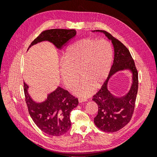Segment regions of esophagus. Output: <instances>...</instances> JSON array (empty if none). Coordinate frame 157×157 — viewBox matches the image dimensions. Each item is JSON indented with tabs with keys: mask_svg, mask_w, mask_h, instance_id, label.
Here are the masks:
<instances>
[{
	"mask_svg": "<svg viewBox=\"0 0 157 157\" xmlns=\"http://www.w3.org/2000/svg\"><path fill=\"white\" fill-rule=\"evenodd\" d=\"M78 101H79V103H84V102H86V99H83V98H79L78 99Z\"/></svg>",
	"mask_w": 157,
	"mask_h": 157,
	"instance_id": "esophagus-1",
	"label": "esophagus"
}]
</instances>
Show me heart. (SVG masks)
Returning <instances> with one entry per match:
<instances>
[{
	"label": "heart",
	"mask_w": 157,
	"mask_h": 157,
	"mask_svg": "<svg viewBox=\"0 0 157 157\" xmlns=\"http://www.w3.org/2000/svg\"><path fill=\"white\" fill-rule=\"evenodd\" d=\"M112 61V51L106 40L84 39L71 45L66 51L64 63L59 67L61 79L67 89L81 80L74 90L76 95L90 96L106 78Z\"/></svg>",
	"instance_id": "obj_1"
}]
</instances>
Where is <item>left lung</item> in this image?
<instances>
[{"label": "left lung", "mask_w": 157, "mask_h": 157, "mask_svg": "<svg viewBox=\"0 0 157 157\" xmlns=\"http://www.w3.org/2000/svg\"><path fill=\"white\" fill-rule=\"evenodd\" d=\"M92 32L103 33L111 42L114 51L113 63L108 77L101 89L93 98L98 106V115L94 118V123L103 132H116L129 123L132 117L138 88V71L129 50L120 41L105 31ZM125 70H129L131 73V85L126 94L118 97L109 90V82L114 74Z\"/></svg>", "instance_id": "1"}]
</instances>
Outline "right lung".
Masks as SVG:
<instances>
[{
	"instance_id": "1",
	"label": "right lung",
	"mask_w": 157,
	"mask_h": 157,
	"mask_svg": "<svg viewBox=\"0 0 157 157\" xmlns=\"http://www.w3.org/2000/svg\"><path fill=\"white\" fill-rule=\"evenodd\" d=\"M76 35L75 29H54L42 32L35 39L29 49L40 42L48 41L58 50ZM29 86L24 82L25 102L29 113L34 123L44 133L58 136L66 133L71 128L69 115L78 105V98L71 96L67 90L58 86L54 91L48 94L42 102L35 101L28 93Z\"/></svg>"
}]
</instances>
